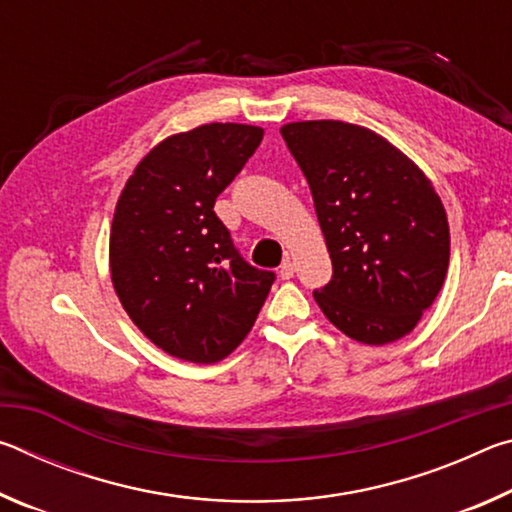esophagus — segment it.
Wrapping results in <instances>:
<instances>
[{
    "instance_id": "obj_1",
    "label": "esophagus",
    "mask_w": 512,
    "mask_h": 512,
    "mask_svg": "<svg viewBox=\"0 0 512 512\" xmlns=\"http://www.w3.org/2000/svg\"><path fill=\"white\" fill-rule=\"evenodd\" d=\"M293 273H296V264H293V259L287 257L280 266V277L282 280H289V277H293Z\"/></svg>"
}]
</instances>
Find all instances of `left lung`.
<instances>
[{"label": "left lung", "mask_w": 512, "mask_h": 512, "mask_svg": "<svg viewBox=\"0 0 512 512\" xmlns=\"http://www.w3.org/2000/svg\"><path fill=\"white\" fill-rule=\"evenodd\" d=\"M280 133L305 173L334 266L314 291L318 307L359 343L411 334L449 266V223L431 180L366 126L314 119Z\"/></svg>", "instance_id": "obj_1"}]
</instances>
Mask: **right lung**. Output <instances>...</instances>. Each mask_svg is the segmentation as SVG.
Returning a JSON list of instances; mask_svg holds the SVG:
<instances>
[{
    "label": "right lung",
    "instance_id": "add662e5",
    "mask_svg": "<svg viewBox=\"0 0 512 512\" xmlns=\"http://www.w3.org/2000/svg\"><path fill=\"white\" fill-rule=\"evenodd\" d=\"M264 128L203 124L169 135L121 189L110 277L137 329L171 357L216 363L239 348L275 275L241 259L214 201L262 142Z\"/></svg>",
    "mask_w": 512,
    "mask_h": 512
}]
</instances>
